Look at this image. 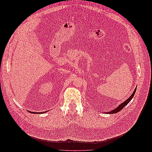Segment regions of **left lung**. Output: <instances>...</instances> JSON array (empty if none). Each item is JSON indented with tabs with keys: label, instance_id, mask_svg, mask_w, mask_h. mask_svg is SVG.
<instances>
[{
	"label": "left lung",
	"instance_id": "8db88e82",
	"mask_svg": "<svg viewBox=\"0 0 152 152\" xmlns=\"http://www.w3.org/2000/svg\"><path fill=\"white\" fill-rule=\"evenodd\" d=\"M136 88H135L134 92H133V93L131 95V96L127 100H126L125 102H123L122 103H121L120 105L118 106V107H117L115 109H114L113 110H112V111H110V112H104V113H109V114H112V113H116L118 112H120L121 110H122V108H124V107H126V106L130 102V101L132 99V98L134 97V96L135 94V93H136Z\"/></svg>",
	"mask_w": 152,
	"mask_h": 152
}]
</instances>
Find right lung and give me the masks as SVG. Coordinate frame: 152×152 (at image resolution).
I'll return each instance as SVG.
<instances>
[{
  "label": "right lung",
  "instance_id": "obj_1",
  "mask_svg": "<svg viewBox=\"0 0 152 152\" xmlns=\"http://www.w3.org/2000/svg\"><path fill=\"white\" fill-rule=\"evenodd\" d=\"M29 112L30 113H37V112H30V111H29ZM45 113V112H39V113Z\"/></svg>",
  "mask_w": 152,
  "mask_h": 152
}]
</instances>
